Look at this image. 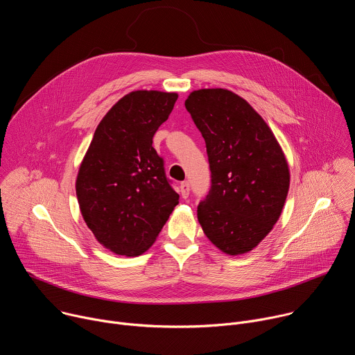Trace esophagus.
I'll use <instances>...</instances> for the list:
<instances>
[{
	"mask_svg": "<svg viewBox=\"0 0 355 355\" xmlns=\"http://www.w3.org/2000/svg\"><path fill=\"white\" fill-rule=\"evenodd\" d=\"M180 192H181V196L184 198V199H187L188 198V195H189V184L185 181V182H181V185H180Z\"/></svg>",
	"mask_w": 355,
	"mask_h": 355,
	"instance_id": "obj_1",
	"label": "esophagus"
}]
</instances>
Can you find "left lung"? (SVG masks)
<instances>
[{"instance_id":"1","label":"left lung","mask_w":355,"mask_h":355,"mask_svg":"<svg viewBox=\"0 0 355 355\" xmlns=\"http://www.w3.org/2000/svg\"><path fill=\"white\" fill-rule=\"evenodd\" d=\"M185 108L200 131L211 171L198 220L221 252L248 254L277 223L290 188V168L273 131L254 107L228 89L189 93Z\"/></svg>"}]
</instances>
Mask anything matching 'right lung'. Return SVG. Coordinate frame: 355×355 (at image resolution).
Here are the masks:
<instances>
[{
  "label": "right lung",
  "mask_w": 355,
  "mask_h": 355,
  "mask_svg": "<svg viewBox=\"0 0 355 355\" xmlns=\"http://www.w3.org/2000/svg\"><path fill=\"white\" fill-rule=\"evenodd\" d=\"M178 98L175 92L134 90L101 118L76 175L86 225L108 251L146 252L178 205L153 135Z\"/></svg>",
  "instance_id": "right-lung-1"
}]
</instances>
